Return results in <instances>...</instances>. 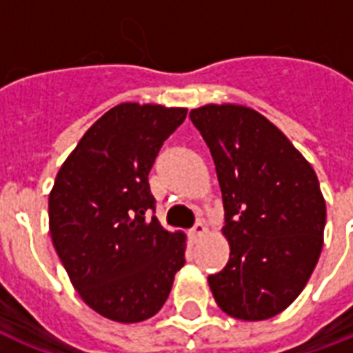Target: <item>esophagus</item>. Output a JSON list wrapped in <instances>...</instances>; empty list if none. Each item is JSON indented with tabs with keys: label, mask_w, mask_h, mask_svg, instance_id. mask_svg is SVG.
Returning a JSON list of instances; mask_svg holds the SVG:
<instances>
[{
	"label": "esophagus",
	"mask_w": 353,
	"mask_h": 353,
	"mask_svg": "<svg viewBox=\"0 0 353 353\" xmlns=\"http://www.w3.org/2000/svg\"><path fill=\"white\" fill-rule=\"evenodd\" d=\"M205 233V224L203 222H196L194 228L190 230V236H192V241H200L201 236Z\"/></svg>",
	"instance_id": "1"
}]
</instances>
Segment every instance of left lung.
<instances>
[{
    "instance_id": "left-lung-1",
    "label": "left lung",
    "mask_w": 353,
    "mask_h": 353,
    "mask_svg": "<svg viewBox=\"0 0 353 353\" xmlns=\"http://www.w3.org/2000/svg\"><path fill=\"white\" fill-rule=\"evenodd\" d=\"M190 120L216 166L231 248L209 276L212 296L233 319H272L302 292L322 252L326 201L316 174L254 109L205 105Z\"/></svg>"
}]
</instances>
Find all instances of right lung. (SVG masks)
<instances>
[{
  "label": "right lung",
  "mask_w": 353,
  "mask_h": 353,
  "mask_svg": "<svg viewBox=\"0 0 353 353\" xmlns=\"http://www.w3.org/2000/svg\"><path fill=\"white\" fill-rule=\"evenodd\" d=\"M187 109L122 103L70 153L50 194V233L70 281L105 319H150L185 265V235L159 224L148 174ZM152 214V219L147 216Z\"/></svg>",
  "instance_id": "right-lung-1"
}]
</instances>
